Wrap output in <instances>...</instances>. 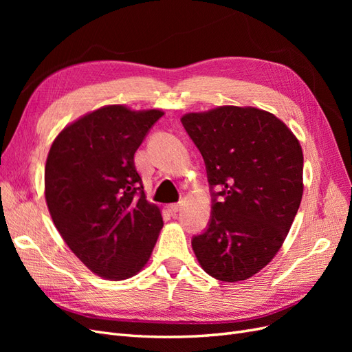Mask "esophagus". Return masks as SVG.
<instances>
[{"label":"esophagus","instance_id":"34e87169","mask_svg":"<svg viewBox=\"0 0 352 352\" xmlns=\"http://www.w3.org/2000/svg\"><path fill=\"white\" fill-rule=\"evenodd\" d=\"M167 208H168L170 212H172V214H176V212H177L180 208H182V202H175V204H168Z\"/></svg>","mask_w":352,"mask_h":352}]
</instances>
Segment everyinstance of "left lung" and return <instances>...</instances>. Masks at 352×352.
I'll use <instances>...</instances> for the list:
<instances>
[{"label":"left lung","instance_id":"left-lung-1","mask_svg":"<svg viewBox=\"0 0 352 352\" xmlns=\"http://www.w3.org/2000/svg\"><path fill=\"white\" fill-rule=\"evenodd\" d=\"M180 122L204 158L212 197L208 228L192 238L197 260L221 282L248 279L278 254L300 208L301 145L254 107L223 105Z\"/></svg>","mask_w":352,"mask_h":352}]
</instances>
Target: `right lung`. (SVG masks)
<instances>
[{
  "instance_id": "1",
  "label": "right lung",
  "mask_w": 352,
  "mask_h": 352,
  "mask_svg": "<svg viewBox=\"0 0 352 352\" xmlns=\"http://www.w3.org/2000/svg\"><path fill=\"white\" fill-rule=\"evenodd\" d=\"M163 114L105 105L66 126L50 148L45 199L51 219L74 255L104 279L140 273L163 228L133 162Z\"/></svg>"
}]
</instances>
